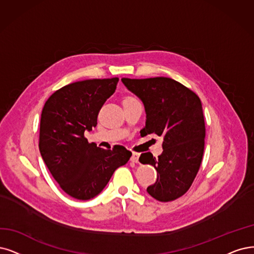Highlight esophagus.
Here are the masks:
<instances>
[{
    "mask_svg": "<svg viewBox=\"0 0 254 254\" xmlns=\"http://www.w3.org/2000/svg\"><path fill=\"white\" fill-rule=\"evenodd\" d=\"M130 161L134 162V163H138L139 162V154L133 153L132 157H130Z\"/></svg>",
    "mask_w": 254,
    "mask_h": 254,
    "instance_id": "34e87169",
    "label": "esophagus"
}]
</instances>
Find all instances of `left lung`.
Instances as JSON below:
<instances>
[{
  "label": "left lung",
  "instance_id": "left-lung-1",
  "mask_svg": "<svg viewBox=\"0 0 254 254\" xmlns=\"http://www.w3.org/2000/svg\"><path fill=\"white\" fill-rule=\"evenodd\" d=\"M127 89L142 101L146 119L141 136L163 137V152L158 158L141 154L139 161L158 173L147 193L160 202L180 198L190 190L199 172L204 153L205 124L200 98L172 78H122Z\"/></svg>",
  "mask_w": 254,
  "mask_h": 254
}]
</instances>
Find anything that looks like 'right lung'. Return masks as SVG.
Masks as SVG:
<instances>
[{"instance_id": "1", "label": "right lung", "mask_w": 254, "mask_h": 254, "mask_svg": "<svg viewBox=\"0 0 254 254\" xmlns=\"http://www.w3.org/2000/svg\"><path fill=\"white\" fill-rule=\"evenodd\" d=\"M118 80L70 83L54 92L43 108L40 152L55 181L72 198L90 200L99 194L132 156L124 146L103 149L83 136L97 126L98 112L114 94Z\"/></svg>"}]
</instances>
